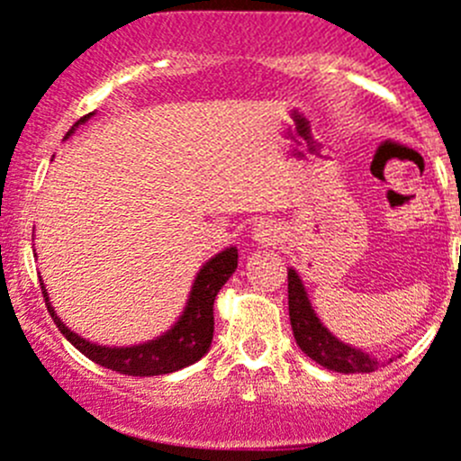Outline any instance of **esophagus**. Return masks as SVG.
I'll return each mask as SVG.
<instances>
[{"label": "esophagus", "mask_w": 461, "mask_h": 461, "mask_svg": "<svg viewBox=\"0 0 461 461\" xmlns=\"http://www.w3.org/2000/svg\"><path fill=\"white\" fill-rule=\"evenodd\" d=\"M280 237H282L280 226L271 220L259 221V224H255V229H253V240L258 241L259 246L277 244V241H280Z\"/></svg>", "instance_id": "obj_1"}]
</instances>
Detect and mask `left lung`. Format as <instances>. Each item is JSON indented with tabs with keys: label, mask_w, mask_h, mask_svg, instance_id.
I'll return each mask as SVG.
<instances>
[{
	"label": "left lung",
	"mask_w": 461,
	"mask_h": 461,
	"mask_svg": "<svg viewBox=\"0 0 461 461\" xmlns=\"http://www.w3.org/2000/svg\"><path fill=\"white\" fill-rule=\"evenodd\" d=\"M289 318L298 348L318 366L343 375L375 372L381 366L372 354L343 343L322 325L295 268H289Z\"/></svg>",
	"instance_id": "1"
}]
</instances>
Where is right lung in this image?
Instances as JSON below:
<instances>
[{
	"instance_id": "add662e5",
	"label": "right lung",
	"mask_w": 461,
	"mask_h": 461,
	"mask_svg": "<svg viewBox=\"0 0 461 461\" xmlns=\"http://www.w3.org/2000/svg\"><path fill=\"white\" fill-rule=\"evenodd\" d=\"M94 113H86L80 121L67 131L65 139H69L76 131L77 125H85ZM237 268V249L229 246L215 258L208 259L202 268H199L197 277L190 289L188 303H185L184 312L176 318L175 325L167 331H163L157 339L148 340V343L130 345V348H109V345L91 343V340L82 339L76 331H71L60 316L53 309L51 300H49V291L42 285L44 300H47V309L51 313L53 322L58 330L62 331L67 340L80 349L89 361L98 363V366L107 367V370L118 372V375L127 376H158L170 375V372L188 367L197 363L203 354L211 349L212 331H215V316H212V304H215L217 294L221 286L229 282V277Z\"/></svg>"
}]
</instances>
